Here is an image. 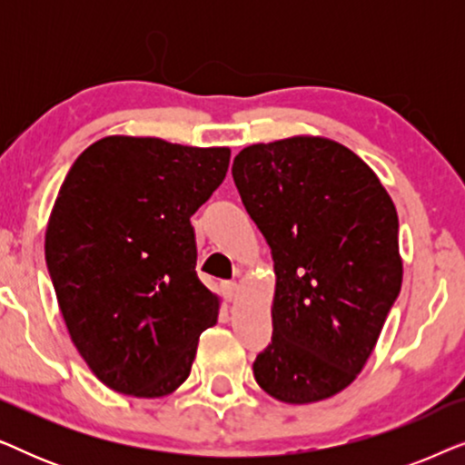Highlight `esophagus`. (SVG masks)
I'll return each instance as SVG.
<instances>
[{"mask_svg":"<svg viewBox=\"0 0 465 465\" xmlns=\"http://www.w3.org/2000/svg\"><path fill=\"white\" fill-rule=\"evenodd\" d=\"M239 292V285L234 282H222V294H224L226 301H232L234 296H237Z\"/></svg>","mask_w":465,"mask_h":465,"instance_id":"esophagus-1","label":"esophagus"}]
</instances>
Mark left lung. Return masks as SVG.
Returning a JSON list of instances; mask_svg holds the SVG:
<instances>
[{
  "label": "left lung",
  "mask_w": 465,
  "mask_h": 465,
  "mask_svg": "<svg viewBox=\"0 0 465 465\" xmlns=\"http://www.w3.org/2000/svg\"><path fill=\"white\" fill-rule=\"evenodd\" d=\"M232 177L277 277L272 339L253 377L288 404L332 398L361 372L400 294L396 205L358 154L326 137L247 145Z\"/></svg>",
  "instance_id": "8db88e82"
}]
</instances>
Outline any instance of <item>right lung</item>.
Here are the masks:
<instances>
[{"mask_svg":"<svg viewBox=\"0 0 465 465\" xmlns=\"http://www.w3.org/2000/svg\"><path fill=\"white\" fill-rule=\"evenodd\" d=\"M231 150L112 135L82 152L56 196L46 264L75 349L114 391L161 398L188 379L220 298L196 277L190 215Z\"/></svg>","mask_w":465,"mask_h":465,"instance_id":"obj_1","label":"right lung"}]
</instances>
